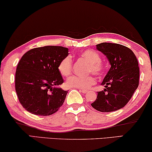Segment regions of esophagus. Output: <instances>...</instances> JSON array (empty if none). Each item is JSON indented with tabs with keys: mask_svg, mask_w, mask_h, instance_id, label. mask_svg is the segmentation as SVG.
Segmentation results:
<instances>
[{
	"mask_svg": "<svg viewBox=\"0 0 152 152\" xmlns=\"http://www.w3.org/2000/svg\"><path fill=\"white\" fill-rule=\"evenodd\" d=\"M80 91L83 93V94H86V93L88 92V90H85V89H80Z\"/></svg>",
	"mask_w": 152,
	"mask_h": 152,
	"instance_id": "1",
	"label": "esophagus"
}]
</instances>
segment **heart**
I'll use <instances>...</instances> for the list:
<instances>
[{
	"label": "heart",
	"mask_w": 152,
	"mask_h": 152,
	"mask_svg": "<svg viewBox=\"0 0 152 152\" xmlns=\"http://www.w3.org/2000/svg\"><path fill=\"white\" fill-rule=\"evenodd\" d=\"M81 58L89 62L87 72H92L96 75H101L105 71V64L101 60V56L93 50H86L80 54ZM58 70L63 76H68L72 71V60L67 56L58 63ZM67 85L69 87L87 89L96 83V79L92 75L85 77L72 76L67 80Z\"/></svg>",
	"instance_id": "b5f03b06"
}]
</instances>
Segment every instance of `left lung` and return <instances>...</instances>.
Segmentation results:
<instances>
[{
	"instance_id": "8db88e82",
	"label": "left lung",
	"mask_w": 152,
	"mask_h": 152,
	"mask_svg": "<svg viewBox=\"0 0 152 152\" xmlns=\"http://www.w3.org/2000/svg\"><path fill=\"white\" fill-rule=\"evenodd\" d=\"M96 46L111 67L102 83L104 90L98 92L91 106L100 112L115 111L127 104L139 86V63L134 53L123 45L105 42Z\"/></svg>"
}]
</instances>
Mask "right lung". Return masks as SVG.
I'll return each instance as SVG.
<instances>
[{"label":"right lung","mask_w":152,"mask_h":152,"mask_svg":"<svg viewBox=\"0 0 152 152\" xmlns=\"http://www.w3.org/2000/svg\"><path fill=\"white\" fill-rule=\"evenodd\" d=\"M68 55V48L46 46L33 48L18 63L15 87L20 103L34 115L54 114L64 102L67 91L58 87L63 83L58 63Z\"/></svg>","instance_id":"1"}]
</instances>
